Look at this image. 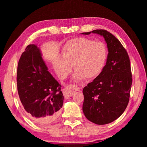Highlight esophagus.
Returning <instances> with one entry per match:
<instances>
[{
  "mask_svg": "<svg viewBox=\"0 0 147 147\" xmlns=\"http://www.w3.org/2000/svg\"><path fill=\"white\" fill-rule=\"evenodd\" d=\"M80 88L78 87L76 85H73V84H71V85H69L66 88L63 89V94L65 98H68L73 95L74 92L80 90Z\"/></svg>",
  "mask_w": 147,
  "mask_h": 147,
  "instance_id": "obj_1",
  "label": "esophagus"
}]
</instances>
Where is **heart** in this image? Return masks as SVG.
<instances>
[{
  "mask_svg": "<svg viewBox=\"0 0 147 147\" xmlns=\"http://www.w3.org/2000/svg\"><path fill=\"white\" fill-rule=\"evenodd\" d=\"M61 58L54 63L56 73L61 78L67 76L73 65V79H93L102 71L107 58V50L100 42L84 38L73 39L66 43L61 51Z\"/></svg>",
  "mask_w": 147,
  "mask_h": 147,
  "instance_id": "b5f03b06",
  "label": "heart"
}]
</instances>
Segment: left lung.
<instances>
[{"instance_id": "8db88e82", "label": "left lung", "mask_w": 147, "mask_h": 147, "mask_svg": "<svg viewBox=\"0 0 147 147\" xmlns=\"http://www.w3.org/2000/svg\"><path fill=\"white\" fill-rule=\"evenodd\" d=\"M103 36L108 49L106 64L98 76L83 89L82 106L86 117L102 125L119 118L128 106L132 84L130 61L123 45L105 30L82 33Z\"/></svg>"}]
</instances>
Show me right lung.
Wrapping results in <instances>:
<instances>
[{
  "mask_svg": "<svg viewBox=\"0 0 147 147\" xmlns=\"http://www.w3.org/2000/svg\"><path fill=\"white\" fill-rule=\"evenodd\" d=\"M17 86L25 113L32 121L47 124L57 119L63 104L61 86L48 71L40 50L34 44L26 47L19 59Z\"/></svg>",
  "mask_w": 147,
  "mask_h": 147,
  "instance_id": "add662e5",
  "label": "right lung"
}]
</instances>
